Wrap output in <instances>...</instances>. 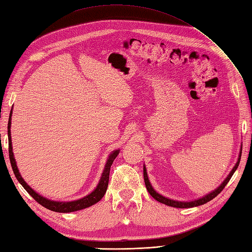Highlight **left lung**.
Returning <instances> with one entry per match:
<instances>
[{
	"instance_id": "obj_1",
	"label": "left lung",
	"mask_w": 252,
	"mask_h": 252,
	"mask_svg": "<svg viewBox=\"0 0 252 252\" xmlns=\"http://www.w3.org/2000/svg\"><path fill=\"white\" fill-rule=\"evenodd\" d=\"M241 151H243V144L240 146V152H239V156H238V159L237 162H236L235 166L233 167V169L230 170V172L228 174V176L226 177L224 179V181L221 182V184L216 188L215 190L211 191L210 193L205 194L203 196H201V198L196 199V200H192V201H178V200H172L167 198V196L161 195L160 193H158L154 188H153V186L151 185L150 179H149V176H147V171H146V167L145 165H143V176H144V181H145V186H146V189L149 191V193L154 198L156 201L160 202L162 204H166L168 206H172V208H179V209H187V208H193V206H199L206 203V202L211 201L212 199H214L216 195L220 193V191L225 188V186L227 185V182L230 180L231 176L234 175V172L236 171V169L238 168V165L240 162V157H241Z\"/></svg>"
}]
</instances>
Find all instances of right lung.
<instances>
[{
	"instance_id": "add662e5",
	"label": "right lung",
	"mask_w": 252,
	"mask_h": 252,
	"mask_svg": "<svg viewBox=\"0 0 252 252\" xmlns=\"http://www.w3.org/2000/svg\"><path fill=\"white\" fill-rule=\"evenodd\" d=\"M12 115H13V109H11L9 112V118H8V126H7V135H8V154H9V160H11V165L14 171V175L16 177V179L19 181L24 189L26 190L29 194H31L32 198L36 200L39 204H41L44 208L48 210L53 211V212H59V213H71V212L80 211L83 209L90 208V206L96 204L97 202H99L102 196L105 195L108 187V182H109V172H110V167L112 165L113 160L116 159V157L120 153V150H115L112 151L109 156H108L105 168L102 170L101 177L99 179V182L95 189H94L90 194L84 196L82 199L78 200H73V201H53L50 199H47L46 196L39 194L37 191H34L31 186H28L26 181L23 179L21 172L18 170V167L16 165V160H15L14 153H13V146H12V136H11V125H12Z\"/></svg>"
}]
</instances>
